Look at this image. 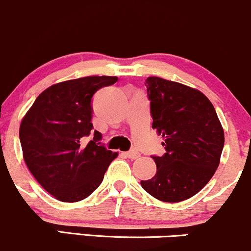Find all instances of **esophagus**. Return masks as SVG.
<instances>
[{
  "instance_id": "1",
  "label": "esophagus",
  "mask_w": 251,
  "mask_h": 251,
  "mask_svg": "<svg viewBox=\"0 0 251 251\" xmlns=\"http://www.w3.org/2000/svg\"><path fill=\"white\" fill-rule=\"evenodd\" d=\"M126 157H129V159L131 160H135L137 159V157H140V154L137 153L136 151H126V153H123Z\"/></svg>"
}]
</instances>
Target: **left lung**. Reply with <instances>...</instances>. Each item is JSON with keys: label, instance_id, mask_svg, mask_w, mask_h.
Returning a JSON list of instances; mask_svg holds the SVG:
<instances>
[{"label": "left lung", "instance_id": "1", "mask_svg": "<svg viewBox=\"0 0 251 251\" xmlns=\"http://www.w3.org/2000/svg\"><path fill=\"white\" fill-rule=\"evenodd\" d=\"M153 129L162 135L166 153L153 156L155 176L141 186L166 202L186 201L201 190L218 167L224 130L202 92L159 77L146 79Z\"/></svg>", "mask_w": 251, "mask_h": 251}]
</instances>
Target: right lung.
Wrapping results in <instances>:
<instances>
[{
	"label": "right lung",
	"instance_id": "1",
	"mask_svg": "<svg viewBox=\"0 0 251 251\" xmlns=\"http://www.w3.org/2000/svg\"><path fill=\"white\" fill-rule=\"evenodd\" d=\"M117 77L90 75L57 83L42 91L20 126L24 160L36 181L50 196L64 202L88 198L103 181L117 153L100 145L95 130L86 146L95 92L112 85Z\"/></svg>",
	"mask_w": 251,
	"mask_h": 251
}]
</instances>
